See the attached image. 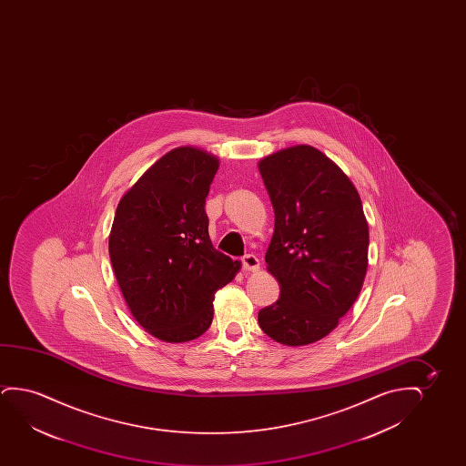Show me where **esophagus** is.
<instances>
[{
	"mask_svg": "<svg viewBox=\"0 0 466 466\" xmlns=\"http://www.w3.org/2000/svg\"><path fill=\"white\" fill-rule=\"evenodd\" d=\"M242 268L245 272H256L259 268V259L255 255L243 256Z\"/></svg>",
	"mask_w": 466,
	"mask_h": 466,
	"instance_id": "1",
	"label": "esophagus"
}]
</instances>
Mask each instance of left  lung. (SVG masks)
<instances>
[{"label":"left lung","mask_w":466,"mask_h":466,"mask_svg":"<svg viewBox=\"0 0 466 466\" xmlns=\"http://www.w3.org/2000/svg\"><path fill=\"white\" fill-rule=\"evenodd\" d=\"M275 213L266 253L280 298L259 310L262 331L288 347L312 344L339 325L363 287L370 229L349 177L309 145L259 160Z\"/></svg>","instance_id":"obj_1"}]
</instances>
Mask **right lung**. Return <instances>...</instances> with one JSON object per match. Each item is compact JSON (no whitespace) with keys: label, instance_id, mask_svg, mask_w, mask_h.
<instances>
[{"label":"right lung","instance_id":"obj_1","mask_svg":"<svg viewBox=\"0 0 466 466\" xmlns=\"http://www.w3.org/2000/svg\"><path fill=\"white\" fill-rule=\"evenodd\" d=\"M217 156L175 147L122 196L109 232V259L134 319L170 344L202 336L213 299L240 261L213 248L205 198Z\"/></svg>","mask_w":466,"mask_h":466}]
</instances>
